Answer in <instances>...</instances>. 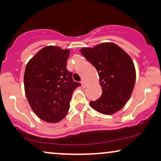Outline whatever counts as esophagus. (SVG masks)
I'll list each match as a JSON object with an SVG mask.
<instances>
[{
	"mask_svg": "<svg viewBox=\"0 0 161 161\" xmlns=\"http://www.w3.org/2000/svg\"><path fill=\"white\" fill-rule=\"evenodd\" d=\"M81 84H82V87H86V86H87V84H86V81H84V80H82V82H81Z\"/></svg>",
	"mask_w": 161,
	"mask_h": 161,
	"instance_id": "esophagus-1",
	"label": "esophagus"
}]
</instances>
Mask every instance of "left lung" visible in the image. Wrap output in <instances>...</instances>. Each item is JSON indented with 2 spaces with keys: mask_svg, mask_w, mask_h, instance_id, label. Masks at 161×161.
<instances>
[{
  "mask_svg": "<svg viewBox=\"0 0 161 161\" xmlns=\"http://www.w3.org/2000/svg\"><path fill=\"white\" fill-rule=\"evenodd\" d=\"M80 52L97 69L102 88L100 98L90 101V106L105 115L119 111L130 98L136 83V72L132 58L112 42L82 47Z\"/></svg>",
  "mask_w": 161,
  "mask_h": 161,
  "instance_id": "8db88e82",
  "label": "left lung"
}]
</instances>
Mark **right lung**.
Masks as SVG:
<instances>
[{
    "label": "right lung",
    "mask_w": 161,
    "mask_h": 161,
    "mask_svg": "<svg viewBox=\"0 0 161 161\" xmlns=\"http://www.w3.org/2000/svg\"><path fill=\"white\" fill-rule=\"evenodd\" d=\"M69 49L49 45L29 60L24 73V88L31 108L47 123L65 117L73 92L81 86L66 69Z\"/></svg>",
    "instance_id": "add662e5"
}]
</instances>
